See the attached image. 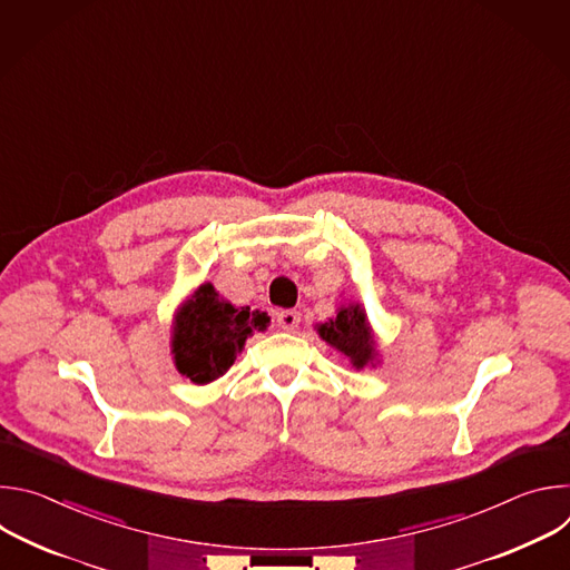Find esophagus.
Masks as SVG:
<instances>
[{
	"label": "esophagus",
	"mask_w": 570,
	"mask_h": 570,
	"mask_svg": "<svg viewBox=\"0 0 570 570\" xmlns=\"http://www.w3.org/2000/svg\"><path fill=\"white\" fill-rule=\"evenodd\" d=\"M277 324L282 330H286V332H293L297 324H299V313L297 311H293V308H286V311H279L277 313Z\"/></svg>",
	"instance_id": "esophagus-1"
}]
</instances>
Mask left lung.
I'll return each instance as SVG.
<instances>
[{
  "label": "left lung",
  "instance_id": "8db88e82",
  "mask_svg": "<svg viewBox=\"0 0 570 570\" xmlns=\"http://www.w3.org/2000/svg\"><path fill=\"white\" fill-rule=\"evenodd\" d=\"M315 332L330 347L341 352L354 370L376 367L381 363L376 334L363 304L358 302L341 304L334 317L315 324Z\"/></svg>",
  "mask_w": 570,
  "mask_h": 570
}]
</instances>
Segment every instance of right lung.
<instances>
[{"label":"right lung","mask_w":570,"mask_h":570,"mask_svg":"<svg viewBox=\"0 0 570 570\" xmlns=\"http://www.w3.org/2000/svg\"><path fill=\"white\" fill-rule=\"evenodd\" d=\"M266 311L234 306L212 282L200 284L176 311L171 324V356L176 370L196 385L220 379L255 332H266Z\"/></svg>","instance_id":"add662e5"}]
</instances>
